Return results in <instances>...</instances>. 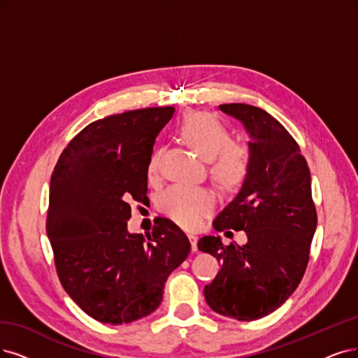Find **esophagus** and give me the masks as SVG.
<instances>
[{
  "label": "esophagus",
  "instance_id": "esophagus-1",
  "mask_svg": "<svg viewBox=\"0 0 358 358\" xmlns=\"http://www.w3.org/2000/svg\"><path fill=\"white\" fill-rule=\"evenodd\" d=\"M189 241L192 243V250H193V252H196V250H197V236L189 234Z\"/></svg>",
  "mask_w": 358,
  "mask_h": 358
}]
</instances>
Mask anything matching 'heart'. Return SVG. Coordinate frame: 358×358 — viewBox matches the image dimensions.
<instances>
[{
    "mask_svg": "<svg viewBox=\"0 0 358 358\" xmlns=\"http://www.w3.org/2000/svg\"><path fill=\"white\" fill-rule=\"evenodd\" d=\"M178 136L190 148L209 161V172L221 186L234 189L248 176L249 152L241 143L231 141L229 128L213 115L189 112L177 127ZM161 150H155L148 161V176L155 178L159 172ZM218 197L214 190L203 186L172 184L157 199V208L166 217L186 229L199 227L214 213Z\"/></svg>",
    "mask_w": 358,
    "mask_h": 358,
    "instance_id": "obj_1",
    "label": "heart"
}]
</instances>
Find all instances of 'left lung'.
I'll list each match as a JSON object with an SVG mask.
<instances>
[{"instance_id": "8db88e82", "label": "left lung", "mask_w": 358, "mask_h": 358, "mask_svg": "<svg viewBox=\"0 0 358 358\" xmlns=\"http://www.w3.org/2000/svg\"><path fill=\"white\" fill-rule=\"evenodd\" d=\"M220 110L248 131L249 169L214 229L245 230L248 243L224 246L220 236L197 242L221 262L203 294L215 313L252 322L279 308L306 273L317 227L311 174L298 143L270 113L243 103L221 104Z\"/></svg>"}]
</instances>
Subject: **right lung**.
Segmentation results:
<instances>
[{
    "mask_svg": "<svg viewBox=\"0 0 358 358\" xmlns=\"http://www.w3.org/2000/svg\"><path fill=\"white\" fill-rule=\"evenodd\" d=\"M174 108L128 110L87 125L50 182L47 236L60 283L92 319L122 324L153 313L190 242L168 218L129 233L131 201L148 199V161Z\"/></svg>",
    "mask_w": 358,
    "mask_h": 358,
    "instance_id": "obj_1",
    "label": "right lung"
}]
</instances>
